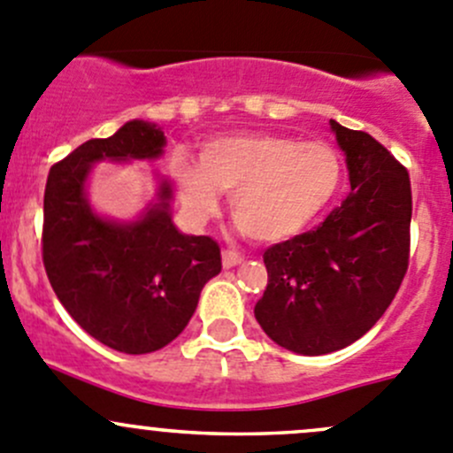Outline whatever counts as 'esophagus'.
Returning a JSON list of instances; mask_svg holds the SVG:
<instances>
[{"label": "esophagus", "mask_w": 453, "mask_h": 453, "mask_svg": "<svg viewBox=\"0 0 453 453\" xmlns=\"http://www.w3.org/2000/svg\"><path fill=\"white\" fill-rule=\"evenodd\" d=\"M242 262H244V257H242L237 250H233V249L222 250V266H225V268H233V266H237V264H242Z\"/></svg>", "instance_id": "obj_1"}]
</instances>
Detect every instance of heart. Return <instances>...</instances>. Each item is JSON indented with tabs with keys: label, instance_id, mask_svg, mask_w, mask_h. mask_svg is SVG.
Returning a JSON list of instances; mask_svg holds the SVG:
<instances>
[{
	"label": "heart",
	"instance_id": "b5f03b06",
	"mask_svg": "<svg viewBox=\"0 0 453 453\" xmlns=\"http://www.w3.org/2000/svg\"><path fill=\"white\" fill-rule=\"evenodd\" d=\"M191 216L218 211V191L231 194V216L255 242L275 244L306 231L342 187L343 165L324 141L271 132H233L200 142L198 163H172Z\"/></svg>",
	"mask_w": 453,
	"mask_h": 453
}]
</instances>
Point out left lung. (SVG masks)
I'll use <instances>...</instances> for the list:
<instances>
[{"label": "left lung", "instance_id": "1", "mask_svg": "<svg viewBox=\"0 0 453 453\" xmlns=\"http://www.w3.org/2000/svg\"><path fill=\"white\" fill-rule=\"evenodd\" d=\"M330 125L350 194L317 228L264 250L268 284L255 303L264 333L297 355H328L364 337L410 264V173L370 134Z\"/></svg>", "mask_w": 453, "mask_h": 453}]
</instances>
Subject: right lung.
Masks as SVG:
<instances>
[{"label": "right lung", "instance_id": "obj_1", "mask_svg": "<svg viewBox=\"0 0 453 453\" xmlns=\"http://www.w3.org/2000/svg\"><path fill=\"white\" fill-rule=\"evenodd\" d=\"M165 134L129 120L114 136L92 138L50 167L43 194L42 257L52 290L96 342L147 355L172 343L198 306L200 290L222 271L209 235H182L169 216L172 189L132 225L94 216L85 178L103 158H156Z\"/></svg>", "mask_w": 453, "mask_h": 453}]
</instances>
